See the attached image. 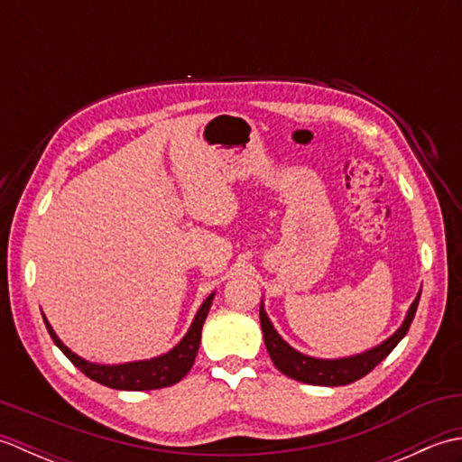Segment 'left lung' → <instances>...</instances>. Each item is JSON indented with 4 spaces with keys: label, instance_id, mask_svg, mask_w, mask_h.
Returning <instances> with one entry per match:
<instances>
[{
    "label": "left lung",
    "instance_id": "8db88e82",
    "mask_svg": "<svg viewBox=\"0 0 462 462\" xmlns=\"http://www.w3.org/2000/svg\"><path fill=\"white\" fill-rule=\"evenodd\" d=\"M419 298H420V291L417 293L415 301L411 303L405 321L401 323V328L393 333V336L379 343L377 347L357 353V356L339 357V359H319L293 349L290 343L283 341L280 333L273 329L268 313L263 310V303H262L260 323L263 331V343H266L273 365H276L283 375L301 383H310V385H323V387L349 385V383L365 377L371 369H375L379 363L395 349L397 343L407 336L411 321L415 318Z\"/></svg>",
    "mask_w": 462,
    "mask_h": 462
}]
</instances>
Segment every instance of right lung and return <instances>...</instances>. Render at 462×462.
Masks as SVG:
<instances>
[{"label": "right lung", "mask_w": 462, "mask_h": 462, "mask_svg": "<svg viewBox=\"0 0 462 462\" xmlns=\"http://www.w3.org/2000/svg\"><path fill=\"white\" fill-rule=\"evenodd\" d=\"M212 300H214V291L202 301V306L199 311H196V316L190 323L189 331H186V336L176 343L171 351H166L162 356L152 357V359L119 363V365H101V363H91L79 357L57 337V333L53 331L51 323L47 321L45 316H43V321L49 336H51V339L55 341V346L61 349L67 356V359L71 361L77 369H81L89 379L101 383L105 387L119 389V391H151V389L171 387L190 371L192 363L196 359V353H199V347H200L202 326H204L206 316H208L210 311Z\"/></svg>", "instance_id": "1"}]
</instances>
